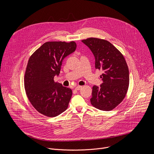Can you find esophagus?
Segmentation results:
<instances>
[{
  "label": "esophagus",
  "instance_id": "34e87169",
  "mask_svg": "<svg viewBox=\"0 0 154 154\" xmlns=\"http://www.w3.org/2000/svg\"><path fill=\"white\" fill-rule=\"evenodd\" d=\"M82 88V86H77L75 87V90H80Z\"/></svg>",
  "mask_w": 154,
  "mask_h": 154
}]
</instances>
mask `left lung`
<instances>
[{
  "label": "left lung",
  "instance_id": "obj_1",
  "mask_svg": "<svg viewBox=\"0 0 154 154\" xmlns=\"http://www.w3.org/2000/svg\"><path fill=\"white\" fill-rule=\"evenodd\" d=\"M82 41L88 47L95 57V68L102 70L103 83L93 86L91 105L103 111H110L124 99L129 86V72L121 52L109 41L89 38Z\"/></svg>",
  "mask_w": 154,
  "mask_h": 154
}]
</instances>
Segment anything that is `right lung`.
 I'll return each mask as SVG.
<instances>
[{
	"label": "right lung",
	"mask_w": 154,
	"mask_h": 154,
	"mask_svg": "<svg viewBox=\"0 0 154 154\" xmlns=\"http://www.w3.org/2000/svg\"><path fill=\"white\" fill-rule=\"evenodd\" d=\"M74 41H49L44 43L30 57L24 76L27 97L39 113L55 117L68 108L72 90L54 81L62 61L75 51Z\"/></svg>",
	"instance_id": "obj_1"
}]
</instances>
